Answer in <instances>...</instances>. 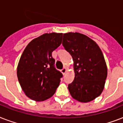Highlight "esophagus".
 Returning a JSON list of instances; mask_svg holds the SVG:
<instances>
[{
    "mask_svg": "<svg viewBox=\"0 0 123 123\" xmlns=\"http://www.w3.org/2000/svg\"><path fill=\"white\" fill-rule=\"evenodd\" d=\"M66 69L65 68H62V69H61V73L63 74V75H65V73H66Z\"/></svg>",
    "mask_w": 123,
    "mask_h": 123,
    "instance_id": "obj_1",
    "label": "esophagus"
}]
</instances>
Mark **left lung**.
Here are the masks:
<instances>
[{
    "instance_id": "8db88e82",
    "label": "left lung",
    "mask_w": 123,
    "mask_h": 123,
    "mask_svg": "<svg viewBox=\"0 0 123 123\" xmlns=\"http://www.w3.org/2000/svg\"><path fill=\"white\" fill-rule=\"evenodd\" d=\"M62 44L73 60L75 79L68 85L69 93L83 103L93 100L103 91L107 77L101 49L95 41L79 32L64 34Z\"/></svg>"
}]
</instances>
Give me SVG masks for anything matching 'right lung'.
<instances>
[{
  "mask_svg": "<svg viewBox=\"0 0 123 123\" xmlns=\"http://www.w3.org/2000/svg\"><path fill=\"white\" fill-rule=\"evenodd\" d=\"M62 33H46L27 44L20 59L17 77L25 95L41 101L54 95L62 74L54 66L52 53L61 45Z\"/></svg>",
  "mask_w": 123,
  "mask_h": 123,
  "instance_id": "1",
  "label": "right lung"
}]
</instances>
